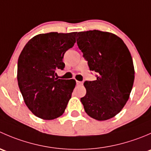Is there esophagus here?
<instances>
[{
	"instance_id": "obj_1",
	"label": "esophagus",
	"mask_w": 151,
	"mask_h": 151,
	"mask_svg": "<svg viewBox=\"0 0 151 151\" xmlns=\"http://www.w3.org/2000/svg\"><path fill=\"white\" fill-rule=\"evenodd\" d=\"M77 85H83V82H80V81H77Z\"/></svg>"
}]
</instances>
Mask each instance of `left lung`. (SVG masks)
I'll use <instances>...</instances> for the list:
<instances>
[{"mask_svg":"<svg viewBox=\"0 0 151 151\" xmlns=\"http://www.w3.org/2000/svg\"><path fill=\"white\" fill-rule=\"evenodd\" d=\"M77 43L96 80L85 81L86 94L80 99L85 112L97 121L119 113L129 99L134 80V67L123 41L109 32H79Z\"/></svg>","mask_w":151,"mask_h":151,"instance_id":"1","label":"left lung"}]
</instances>
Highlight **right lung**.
Listing matches in <instances>:
<instances>
[{"mask_svg":"<svg viewBox=\"0 0 151 151\" xmlns=\"http://www.w3.org/2000/svg\"><path fill=\"white\" fill-rule=\"evenodd\" d=\"M76 34L51 32L36 35L19 55L18 85L26 106L38 118H58L71 99L76 81L58 79L55 71L64 68L63 55L74 46Z\"/></svg>","mask_w":151,"mask_h":151,"instance_id":"obj_1","label":"right lung"}]
</instances>
